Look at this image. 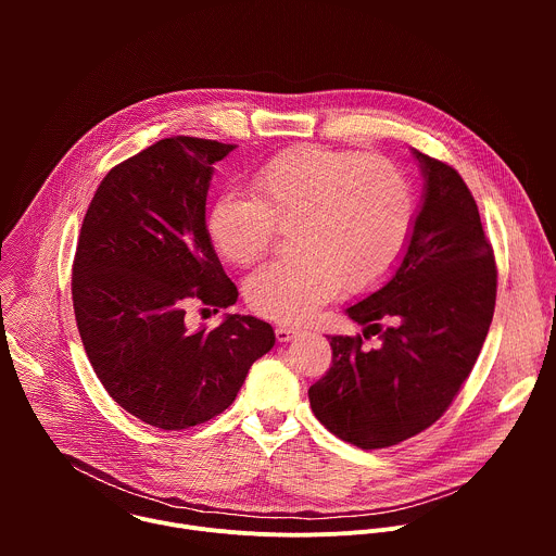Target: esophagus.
Here are the masks:
<instances>
[{"mask_svg": "<svg viewBox=\"0 0 556 556\" xmlns=\"http://www.w3.org/2000/svg\"><path fill=\"white\" fill-rule=\"evenodd\" d=\"M299 334H301V330H299V328H286V326H279V328L275 330V337H277V341H279V343H288V341L296 339Z\"/></svg>", "mask_w": 556, "mask_h": 556, "instance_id": "obj_1", "label": "esophagus"}]
</instances>
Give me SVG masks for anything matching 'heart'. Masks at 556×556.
<instances>
[{
  "label": "heart",
  "instance_id": "b5f03b06",
  "mask_svg": "<svg viewBox=\"0 0 556 556\" xmlns=\"http://www.w3.org/2000/svg\"><path fill=\"white\" fill-rule=\"evenodd\" d=\"M253 195L224 193L208 215L215 251L235 266L262 260L281 226L299 253L253 273L247 299L255 312L301 324L348 281L382 283L403 262L418 198L407 172L382 155L301 144L275 155L253 178Z\"/></svg>",
  "mask_w": 556,
  "mask_h": 556
}]
</instances>
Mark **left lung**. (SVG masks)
Segmentation results:
<instances>
[{
  "label": "left lung",
  "mask_w": 556,
  "mask_h": 556,
  "mask_svg": "<svg viewBox=\"0 0 556 556\" xmlns=\"http://www.w3.org/2000/svg\"><path fill=\"white\" fill-rule=\"evenodd\" d=\"M414 155L425 195L409 249L380 290L345 309L381 345L330 337L332 365L307 389L319 422L358 448L429 429L468 378L495 312L497 268L478 204L453 167Z\"/></svg>",
  "instance_id": "obj_1"
}]
</instances>
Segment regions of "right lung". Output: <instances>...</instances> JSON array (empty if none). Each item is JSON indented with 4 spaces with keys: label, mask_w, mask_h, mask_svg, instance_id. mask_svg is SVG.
I'll return each mask as SVG.
<instances>
[{
    "label": "right lung",
    "mask_w": 556,
    "mask_h": 556,
    "mask_svg": "<svg viewBox=\"0 0 556 556\" xmlns=\"http://www.w3.org/2000/svg\"><path fill=\"white\" fill-rule=\"evenodd\" d=\"M235 144L172 136L116 165L78 235L72 303L86 354L127 414L182 431L222 414L275 345L255 316L187 330L189 303L230 307L237 288L206 232L213 165Z\"/></svg>",
    "instance_id": "right-lung-1"
}]
</instances>
